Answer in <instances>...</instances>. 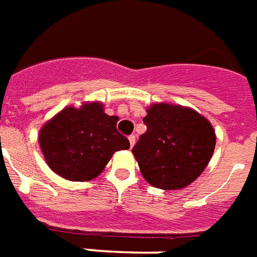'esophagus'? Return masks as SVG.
<instances>
[{
  "instance_id": "34e87169",
  "label": "esophagus",
  "mask_w": 257,
  "mask_h": 257,
  "mask_svg": "<svg viewBox=\"0 0 257 257\" xmlns=\"http://www.w3.org/2000/svg\"><path fill=\"white\" fill-rule=\"evenodd\" d=\"M129 143H131V147H133L135 145V143H136V136L135 135H131V136L128 137Z\"/></svg>"
}]
</instances>
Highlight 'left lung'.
<instances>
[{"label": "left lung", "instance_id": "1", "mask_svg": "<svg viewBox=\"0 0 257 257\" xmlns=\"http://www.w3.org/2000/svg\"><path fill=\"white\" fill-rule=\"evenodd\" d=\"M147 131L132 152L144 179L161 189H181L195 181L211 160L215 131L192 109L156 104L143 118Z\"/></svg>", "mask_w": 257, "mask_h": 257}]
</instances>
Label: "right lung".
Wrapping results in <instances>:
<instances>
[{"label":"right lung","mask_w":257,"mask_h":257,"mask_svg":"<svg viewBox=\"0 0 257 257\" xmlns=\"http://www.w3.org/2000/svg\"><path fill=\"white\" fill-rule=\"evenodd\" d=\"M117 121L118 117L105 114L98 102L61 110L42 126L38 137L50 169L72 181L94 179L113 153L131 147L117 131Z\"/></svg>","instance_id":"obj_1"}]
</instances>
